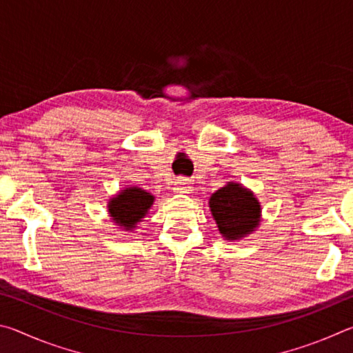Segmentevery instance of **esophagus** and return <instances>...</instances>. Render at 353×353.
<instances>
[{"instance_id":"34e87169","label":"esophagus","mask_w":353,"mask_h":353,"mask_svg":"<svg viewBox=\"0 0 353 353\" xmlns=\"http://www.w3.org/2000/svg\"><path fill=\"white\" fill-rule=\"evenodd\" d=\"M174 190L177 193H187L190 191V181L187 177H177L174 182Z\"/></svg>"}]
</instances>
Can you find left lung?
Wrapping results in <instances>:
<instances>
[{
    "mask_svg": "<svg viewBox=\"0 0 353 353\" xmlns=\"http://www.w3.org/2000/svg\"><path fill=\"white\" fill-rule=\"evenodd\" d=\"M210 208L219 232L229 240L244 236L259 224V201L238 183H229L213 193Z\"/></svg>",
    "mask_w": 353,
    "mask_h": 353,
    "instance_id": "1",
    "label": "left lung"
}]
</instances>
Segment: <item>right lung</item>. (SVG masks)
<instances>
[{
	"mask_svg": "<svg viewBox=\"0 0 353 353\" xmlns=\"http://www.w3.org/2000/svg\"><path fill=\"white\" fill-rule=\"evenodd\" d=\"M154 198L141 188L123 190L115 199L110 201L109 212L118 224L132 229L135 223L145 216L149 207L152 205Z\"/></svg>",
	"mask_w": 353,
	"mask_h": 353,
	"instance_id": "1",
	"label": "right lung"
}]
</instances>
